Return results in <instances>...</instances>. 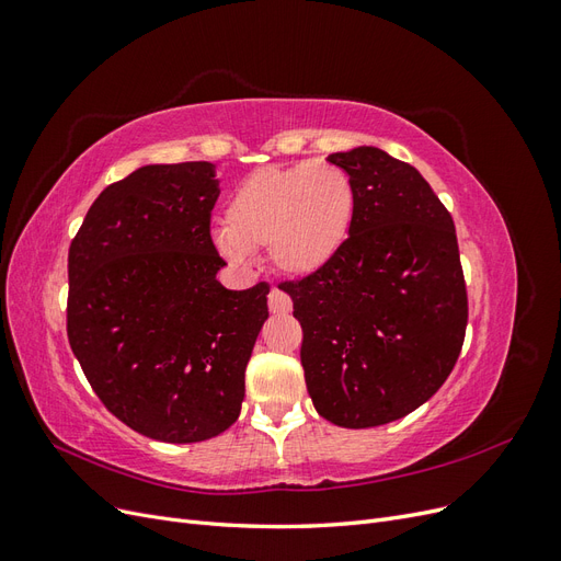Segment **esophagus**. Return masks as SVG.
Returning a JSON list of instances; mask_svg holds the SVG:
<instances>
[{
	"instance_id": "obj_1",
	"label": "esophagus",
	"mask_w": 561,
	"mask_h": 561,
	"mask_svg": "<svg viewBox=\"0 0 561 561\" xmlns=\"http://www.w3.org/2000/svg\"><path fill=\"white\" fill-rule=\"evenodd\" d=\"M268 309H271V313H276V316L290 313L293 311V299L287 297L285 293H280L278 287H274V290L268 293Z\"/></svg>"
}]
</instances>
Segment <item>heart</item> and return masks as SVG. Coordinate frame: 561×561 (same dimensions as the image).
Instances as JSON below:
<instances>
[{
	"label": "heart",
	"instance_id": "1",
	"mask_svg": "<svg viewBox=\"0 0 561 561\" xmlns=\"http://www.w3.org/2000/svg\"><path fill=\"white\" fill-rule=\"evenodd\" d=\"M215 245L233 264L264 248L280 274L309 278L334 262L355 222V186L344 168L299 161L250 173L231 192Z\"/></svg>",
	"mask_w": 561,
	"mask_h": 561
}]
</instances>
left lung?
Wrapping results in <instances>:
<instances>
[{
    "label": "left lung",
    "mask_w": 561,
    "mask_h": 561,
    "mask_svg": "<svg viewBox=\"0 0 561 561\" xmlns=\"http://www.w3.org/2000/svg\"><path fill=\"white\" fill-rule=\"evenodd\" d=\"M355 186L344 250L283 283L301 322L316 412L342 428L402 419L445 383L463 346L468 297L454 219L414 165L379 147L328 157Z\"/></svg>",
    "instance_id": "left-lung-1"
}]
</instances>
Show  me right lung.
Returning <instances> with one entry per match:
<instances>
[{"mask_svg": "<svg viewBox=\"0 0 561 561\" xmlns=\"http://www.w3.org/2000/svg\"><path fill=\"white\" fill-rule=\"evenodd\" d=\"M208 161L149 163L110 184L70 245L67 336L107 410L190 445L239 419L268 285L227 290L210 241Z\"/></svg>", "mask_w": 561, "mask_h": 561, "instance_id": "right-lung-1", "label": "right lung"}]
</instances>
